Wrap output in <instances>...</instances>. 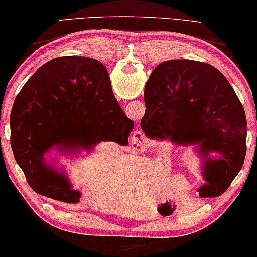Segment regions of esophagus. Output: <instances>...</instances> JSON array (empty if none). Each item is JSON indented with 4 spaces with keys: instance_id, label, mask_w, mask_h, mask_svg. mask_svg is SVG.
Wrapping results in <instances>:
<instances>
[{
    "instance_id": "obj_1",
    "label": "esophagus",
    "mask_w": 257,
    "mask_h": 257,
    "mask_svg": "<svg viewBox=\"0 0 257 257\" xmlns=\"http://www.w3.org/2000/svg\"><path fill=\"white\" fill-rule=\"evenodd\" d=\"M147 145V139L145 137L143 131H137L133 133V136L131 138V146L133 150L137 151H143L145 150Z\"/></svg>"
}]
</instances>
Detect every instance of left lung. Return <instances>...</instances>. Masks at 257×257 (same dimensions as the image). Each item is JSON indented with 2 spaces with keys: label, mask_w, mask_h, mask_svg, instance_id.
<instances>
[{
  "label": "left lung",
  "mask_w": 257,
  "mask_h": 257,
  "mask_svg": "<svg viewBox=\"0 0 257 257\" xmlns=\"http://www.w3.org/2000/svg\"><path fill=\"white\" fill-rule=\"evenodd\" d=\"M145 104L140 126L148 138L198 146L206 181L199 196L217 197L227 190L247 152L246 113L227 79L204 62H162L147 81ZM211 153L219 156L212 158Z\"/></svg>",
  "instance_id": "1"
}]
</instances>
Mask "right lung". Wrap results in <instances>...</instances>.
Returning <instances> with one entry per match:
<instances>
[{
	"instance_id": "right-lung-1",
	"label": "right lung",
	"mask_w": 257,
	"mask_h": 257,
	"mask_svg": "<svg viewBox=\"0 0 257 257\" xmlns=\"http://www.w3.org/2000/svg\"><path fill=\"white\" fill-rule=\"evenodd\" d=\"M133 126L102 62L70 55L46 62L22 88L10 114V144L33 191L75 204L81 193L44 154L53 147L69 154L91 151L101 141L125 146Z\"/></svg>"
}]
</instances>
